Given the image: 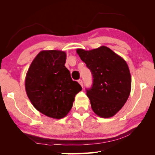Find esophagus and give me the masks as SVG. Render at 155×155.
<instances>
[{
    "mask_svg": "<svg viewBox=\"0 0 155 155\" xmlns=\"http://www.w3.org/2000/svg\"><path fill=\"white\" fill-rule=\"evenodd\" d=\"M78 83L80 84L81 87H83V81L81 80V79H80V80H78Z\"/></svg>",
    "mask_w": 155,
    "mask_h": 155,
    "instance_id": "1",
    "label": "esophagus"
}]
</instances>
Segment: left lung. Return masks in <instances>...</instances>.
<instances>
[{"label": "left lung", "instance_id": "8db88e82", "mask_svg": "<svg viewBox=\"0 0 155 155\" xmlns=\"http://www.w3.org/2000/svg\"><path fill=\"white\" fill-rule=\"evenodd\" d=\"M77 52L93 75V86L87 90L93 111L103 118L113 117L130 93L131 76L127 62L105 46L90 51L77 48Z\"/></svg>", "mask_w": 155, "mask_h": 155}]
</instances>
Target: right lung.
<instances>
[{
	"mask_svg": "<svg viewBox=\"0 0 155 155\" xmlns=\"http://www.w3.org/2000/svg\"><path fill=\"white\" fill-rule=\"evenodd\" d=\"M65 52L41 51L31 63L25 77V90L33 107L54 119L66 116L74 97L82 90L65 66Z\"/></svg>",
	"mask_w": 155,
	"mask_h": 155,
	"instance_id": "obj_1",
	"label": "right lung"
}]
</instances>
